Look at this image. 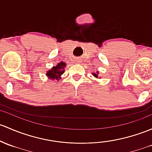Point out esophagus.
I'll return each mask as SVG.
<instances>
[{"label": "esophagus", "mask_w": 152, "mask_h": 152, "mask_svg": "<svg viewBox=\"0 0 152 152\" xmlns=\"http://www.w3.org/2000/svg\"><path fill=\"white\" fill-rule=\"evenodd\" d=\"M76 63H79V61H77V62H76Z\"/></svg>", "instance_id": "1"}]
</instances>
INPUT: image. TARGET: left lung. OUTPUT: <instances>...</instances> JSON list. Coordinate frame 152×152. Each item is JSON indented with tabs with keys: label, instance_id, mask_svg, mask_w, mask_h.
Wrapping results in <instances>:
<instances>
[{
	"label": "left lung",
	"instance_id": "obj_1",
	"mask_svg": "<svg viewBox=\"0 0 152 152\" xmlns=\"http://www.w3.org/2000/svg\"><path fill=\"white\" fill-rule=\"evenodd\" d=\"M97 73H98V72H97ZM93 76L97 78V74H96V73H93Z\"/></svg>",
	"mask_w": 152,
	"mask_h": 152
}]
</instances>
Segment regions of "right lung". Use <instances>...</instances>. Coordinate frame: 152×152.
Masks as SVG:
<instances>
[{"instance_id": "obj_1", "label": "right lung", "mask_w": 152, "mask_h": 152, "mask_svg": "<svg viewBox=\"0 0 152 152\" xmlns=\"http://www.w3.org/2000/svg\"><path fill=\"white\" fill-rule=\"evenodd\" d=\"M65 65H66L65 63H63V62L57 64V66L53 67L52 68V70L48 71V73H47V76L49 79H57V80H59L60 79V76L64 73V67Z\"/></svg>"}]
</instances>
